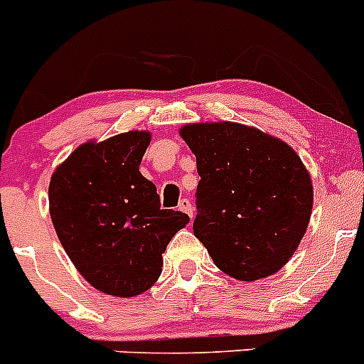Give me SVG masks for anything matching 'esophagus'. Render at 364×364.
<instances>
[{"label": "esophagus", "instance_id": "obj_1", "mask_svg": "<svg viewBox=\"0 0 364 364\" xmlns=\"http://www.w3.org/2000/svg\"><path fill=\"white\" fill-rule=\"evenodd\" d=\"M178 208L181 210V212H185L186 215L190 217V219H192V217H193V206L190 205L188 199H181V201H179V206H178Z\"/></svg>", "mask_w": 364, "mask_h": 364}]
</instances>
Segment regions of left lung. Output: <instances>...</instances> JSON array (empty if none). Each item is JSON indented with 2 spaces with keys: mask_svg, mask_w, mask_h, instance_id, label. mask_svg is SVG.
Wrapping results in <instances>:
<instances>
[{
  "mask_svg": "<svg viewBox=\"0 0 364 364\" xmlns=\"http://www.w3.org/2000/svg\"><path fill=\"white\" fill-rule=\"evenodd\" d=\"M201 181L193 235L215 266L240 282L277 273L304 239L312 181L300 156L274 136L235 122L183 125Z\"/></svg>",
  "mask_w": 364,
  "mask_h": 364,
  "instance_id": "left-lung-1",
  "label": "left lung"
}]
</instances>
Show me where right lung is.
Returning a JSON list of instances; mask_svg holds the SVG:
<instances>
[{"label":"right lung","mask_w":364,"mask_h":364,"mask_svg":"<svg viewBox=\"0 0 364 364\" xmlns=\"http://www.w3.org/2000/svg\"><path fill=\"white\" fill-rule=\"evenodd\" d=\"M149 144L147 131L87 141L50 179V215L64 251L95 289L111 296L151 289L166 244L190 220L161 210L154 183L141 176Z\"/></svg>","instance_id":"add662e5"}]
</instances>
